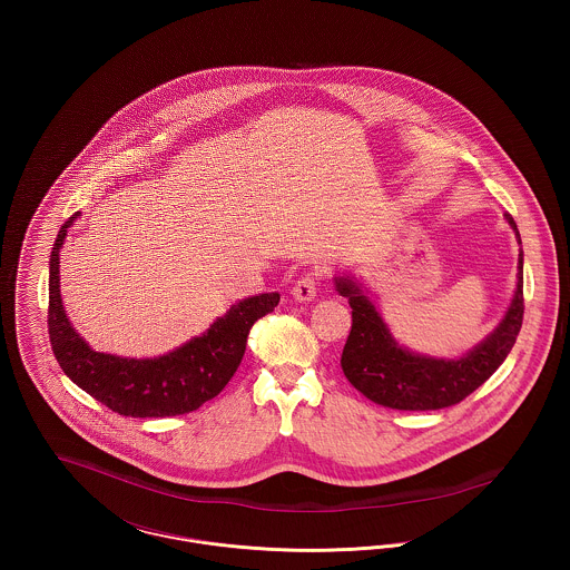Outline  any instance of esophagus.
<instances>
[{"label":"esophagus","mask_w":570,"mask_h":570,"mask_svg":"<svg viewBox=\"0 0 570 570\" xmlns=\"http://www.w3.org/2000/svg\"><path fill=\"white\" fill-rule=\"evenodd\" d=\"M318 291V273H305L301 275L293 286V297L297 301H312Z\"/></svg>","instance_id":"obj_1"}]
</instances>
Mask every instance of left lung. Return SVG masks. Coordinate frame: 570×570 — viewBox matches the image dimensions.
Here are the masks:
<instances>
[{"label": "left lung", "instance_id": "8db88e82", "mask_svg": "<svg viewBox=\"0 0 570 570\" xmlns=\"http://www.w3.org/2000/svg\"><path fill=\"white\" fill-rule=\"evenodd\" d=\"M507 222L517 230L515 219ZM335 288L353 307V328L342 353L344 376L374 404L393 410H440L476 391L502 365L523 321V254L513 301L500 325L460 358H435L400 346L376 305L351 277H335Z\"/></svg>", "mask_w": 570, "mask_h": 570}]
</instances>
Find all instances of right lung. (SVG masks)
Masks as SVG:
<instances>
[{
  "instance_id": "1",
  "label": "right lung",
  "mask_w": 570,
  "mask_h": 570,
  "mask_svg": "<svg viewBox=\"0 0 570 570\" xmlns=\"http://www.w3.org/2000/svg\"><path fill=\"white\" fill-rule=\"evenodd\" d=\"M79 212L57 233L49 261V337L63 374L117 414L177 416L214 400L244 358L252 325L273 312L277 293L247 297L216 318L203 335L154 358L96 353L70 325L59 295V249Z\"/></svg>"
}]
</instances>
